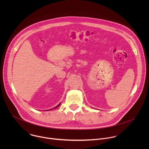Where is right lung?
Masks as SVG:
<instances>
[{
    "mask_svg": "<svg viewBox=\"0 0 149 149\" xmlns=\"http://www.w3.org/2000/svg\"><path fill=\"white\" fill-rule=\"evenodd\" d=\"M60 104H61V103H60V104H58V106H57L56 107H54V108H53V109H55V108H57V107H58L60 106ZM52 109H49V110H52ZM46 111H48V110H46Z\"/></svg>",
    "mask_w": 149,
    "mask_h": 149,
    "instance_id": "add662e5",
    "label": "right lung"
}]
</instances>
